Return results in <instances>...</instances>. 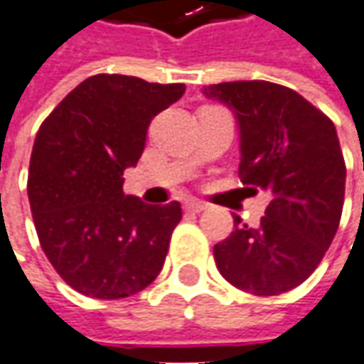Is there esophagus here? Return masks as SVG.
Here are the masks:
<instances>
[{
	"mask_svg": "<svg viewBox=\"0 0 364 364\" xmlns=\"http://www.w3.org/2000/svg\"><path fill=\"white\" fill-rule=\"evenodd\" d=\"M183 209H185L187 213H201V211H205V209H207V203L189 199V201L183 203Z\"/></svg>",
	"mask_w": 364,
	"mask_h": 364,
	"instance_id": "esophagus-1",
	"label": "esophagus"
}]
</instances>
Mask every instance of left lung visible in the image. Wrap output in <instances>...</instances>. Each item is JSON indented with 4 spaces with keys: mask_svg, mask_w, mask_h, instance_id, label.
Listing matches in <instances>:
<instances>
[{
    "mask_svg": "<svg viewBox=\"0 0 364 364\" xmlns=\"http://www.w3.org/2000/svg\"><path fill=\"white\" fill-rule=\"evenodd\" d=\"M233 109L241 139L239 175L271 193L257 227L241 225L215 245L219 273L259 296L299 287L323 261L345 201V159L337 129L303 95L271 81H231L203 89Z\"/></svg>",
    "mask_w": 364,
    "mask_h": 364,
    "instance_id": "obj_1",
    "label": "left lung"
}]
</instances>
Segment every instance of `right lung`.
Here are the masks:
<instances>
[{"label":"right lung","instance_id":"1","mask_svg":"<svg viewBox=\"0 0 364 364\" xmlns=\"http://www.w3.org/2000/svg\"><path fill=\"white\" fill-rule=\"evenodd\" d=\"M183 93V83L99 73L68 93L37 131L27 177L37 237L81 295L131 296L161 273L181 205L125 195L123 171L139 161L151 119Z\"/></svg>","mask_w":364,"mask_h":364}]
</instances>
